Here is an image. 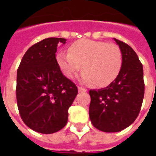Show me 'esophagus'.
Returning a JSON list of instances; mask_svg holds the SVG:
<instances>
[{"instance_id": "34e87169", "label": "esophagus", "mask_w": 156, "mask_h": 156, "mask_svg": "<svg viewBox=\"0 0 156 156\" xmlns=\"http://www.w3.org/2000/svg\"><path fill=\"white\" fill-rule=\"evenodd\" d=\"M78 89L79 92H86V91H87V89L82 87H78Z\"/></svg>"}]
</instances>
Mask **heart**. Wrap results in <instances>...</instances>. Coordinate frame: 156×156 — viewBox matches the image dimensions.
Returning a JSON list of instances; mask_svg holds the SVG:
<instances>
[{"label": "heart", "instance_id": "1", "mask_svg": "<svg viewBox=\"0 0 156 156\" xmlns=\"http://www.w3.org/2000/svg\"><path fill=\"white\" fill-rule=\"evenodd\" d=\"M56 60L68 78H73L82 66V81L97 87H105L116 80L123 65L118 45L91 40L73 42L69 47V52H60Z\"/></svg>", "mask_w": 156, "mask_h": 156}]
</instances>
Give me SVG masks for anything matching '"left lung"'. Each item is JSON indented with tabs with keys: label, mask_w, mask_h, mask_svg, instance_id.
<instances>
[{
	"label": "left lung",
	"mask_w": 156,
	"mask_h": 156,
	"mask_svg": "<svg viewBox=\"0 0 156 156\" xmlns=\"http://www.w3.org/2000/svg\"><path fill=\"white\" fill-rule=\"evenodd\" d=\"M121 48L123 65L116 80L107 87L90 90L89 116L99 130L121 131L138 117L144 97L143 65L127 44L114 39Z\"/></svg>",
	"instance_id": "1"
}]
</instances>
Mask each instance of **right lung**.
Instances as JSON below:
<instances>
[{
  "label": "right lung",
  "instance_id": "right-lung-1",
  "mask_svg": "<svg viewBox=\"0 0 156 156\" xmlns=\"http://www.w3.org/2000/svg\"><path fill=\"white\" fill-rule=\"evenodd\" d=\"M66 39L47 38L24 54L17 71L16 96L21 118L38 133L61 130L68 121L78 87L63 75L56 58L59 43Z\"/></svg>",
  "mask_w": 156,
  "mask_h": 156
}]
</instances>
